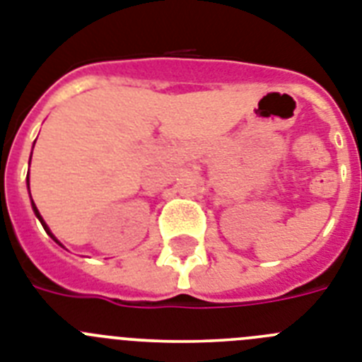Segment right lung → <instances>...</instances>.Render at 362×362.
Masks as SVG:
<instances>
[{"instance_id": "1", "label": "right lung", "mask_w": 362, "mask_h": 362, "mask_svg": "<svg viewBox=\"0 0 362 362\" xmlns=\"http://www.w3.org/2000/svg\"><path fill=\"white\" fill-rule=\"evenodd\" d=\"M27 182H29V178H27ZM33 209H35V214H36V217H38V218H40V223H42V226H44V230H45V232H47V233H49V235H51V238H53V239H54V235H53V233H51V232H49V228H47V226H45V223H44V218H42V215H40V214H38V209H36V206H35V202H33ZM54 241H57V239H54ZM57 243H59V241H57Z\"/></svg>"}]
</instances>
